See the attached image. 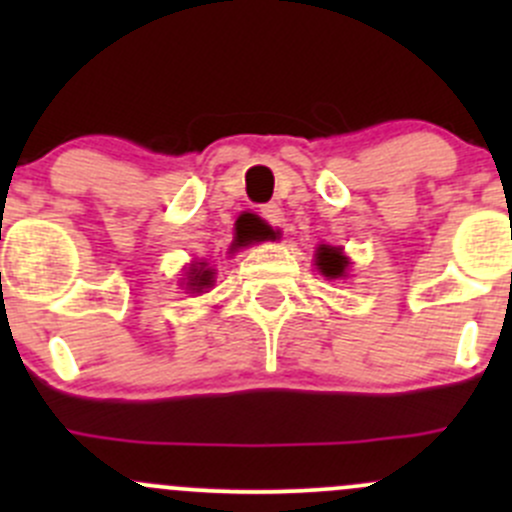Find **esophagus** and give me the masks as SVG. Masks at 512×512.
I'll return each instance as SVG.
<instances>
[{
    "label": "esophagus",
    "instance_id": "esophagus-1",
    "mask_svg": "<svg viewBox=\"0 0 512 512\" xmlns=\"http://www.w3.org/2000/svg\"><path fill=\"white\" fill-rule=\"evenodd\" d=\"M262 218L267 220L272 227H285V213H282V208L277 203H270V205H262L260 210Z\"/></svg>",
    "mask_w": 512,
    "mask_h": 512
}]
</instances>
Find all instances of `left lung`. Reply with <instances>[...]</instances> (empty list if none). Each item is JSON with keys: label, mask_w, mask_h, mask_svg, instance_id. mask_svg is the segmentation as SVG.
Segmentation results:
<instances>
[{"label": "left lung", "mask_w": 512, "mask_h": 512, "mask_svg": "<svg viewBox=\"0 0 512 512\" xmlns=\"http://www.w3.org/2000/svg\"><path fill=\"white\" fill-rule=\"evenodd\" d=\"M314 262H317V270L322 272L324 277H329V280H339V277H347L349 257L344 255L342 247L319 245Z\"/></svg>", "instance_id": "obj_1"}]
</instances>
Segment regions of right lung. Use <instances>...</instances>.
I'll return each instance as SVG.
<instances>
[{"label":"right lung","instance_id":"1","mask_svg":"<svg viewBox=\"0 0 512 512\" xmlns=\"http://www.w3.org/2000/svg\"><path fill=\"white\" fill-rule=\"evenodd\" d=\"M213 277H215V272L210 270L208 265H205V262H198V265H190V270H188V282H185V289H190V292H203V289H208V287H213Z\"/></svg>","mask_w":512,"mask_h":512}]
</instances>
